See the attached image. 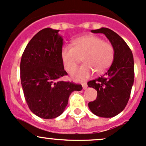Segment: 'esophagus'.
<instances>
[{"mask_svg":"<svg viewBox=\"0 0 146 146\" xmlns=\"http://www.w3.org/2000/svg\"><path fill=\"white\" fill-rule=\"evenodd\" d=\"M82 87H83V89H86L87 87H88V86H87V84L86 83H83L82 84Z\"/></svg>","mask_w":146,"mask_h":146,"instance_id":"1","label":"esophagus"}]
</instances>
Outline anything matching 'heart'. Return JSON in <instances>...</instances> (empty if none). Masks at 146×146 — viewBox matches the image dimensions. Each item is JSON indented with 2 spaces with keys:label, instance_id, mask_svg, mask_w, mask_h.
<instances>
[{
  "label": "heart",
  "instance_id": "1",
  "mask_svg": "<svg viewBox=\"0 0 146 146\" xmlns=\"http://www.w3.org/2000/svg\"><path fill=\"white\" fill-rule=\"evenodd\" d=\"M73 46L64 45L60 52L63 65L70 72L83 57L84 64L70 72L76 82L86 80L96 72L101 74L108 70L113 62L115 50L110 43L96 36H86L73 41Z\"/></svg>",
  "mask_w": 146,
  "mask_h": 146
}]
</instances>
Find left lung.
<instances>
[{
    "label": "left lung",
    "instance_id": "1",
    "mask_svg": "<svg viewBox=\"0 0 146 146\" xmlns=\"http://www.w3.org/2000/svg\"><path fill=\"white\" fill-rule=\"evenodd\" d=\"M105 34L115 50V58L103 76L88 82V86L97 91V98L88 103L94 115L112 117L125 108L130 98L134 80V62L131 50L121 37L108 28L91 30Z\"/></svg>",
    "mask_w": 146,
    "mask_h": 146
}]
</instances>
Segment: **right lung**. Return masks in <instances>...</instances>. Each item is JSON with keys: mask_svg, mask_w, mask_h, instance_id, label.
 Here are the masks:
<instances>
[{"mask_svg": "<svg viewBox=\"0 0 146 146\" xmlns=\"http://www.w3.org/2000/svg\"><path fill=\"white\" fill-rule=\"evenodd\" d=\"M60 30L46 28L38 31L25 48L20 62V78L30 110L43 119H54L64 112L69 97L82 86L59 79L64 70L60 52L63 39Z\"/></svg>", "mask_w": 146, "mask_h": 146, "instance_id": "obj_1", "label": "right lung"}]
</instances>
